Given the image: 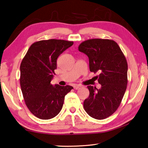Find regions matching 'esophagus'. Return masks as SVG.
<instances>
[{"label": "esophagus", "instance_id": "1", "mask_svg": "<svg viewBox=\"0 0 148 148\" xmlns=\"http://www.w3.org/2000/svg\"><path fill=\"white\" fill-rule=\"evenodd\" d=\"M81 87V85H75L74 86V89H79Z\"/></svg>", "mask_w": 148, "mask_h": 148}]
</instances>
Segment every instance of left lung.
I'll list each match as a JSON object with an SVG mask.
<instances>
[{
	"label": "left lung",
	"instance_id": "obj_1",
	"mask_svg": "<svg viewBox=\"0 0 148 148\" xmlns=\"http://www.w3.org/2000/svg\"><path fill=\"white\" fill-rule=\"evenodd\" d=\"M89 57L91 72L98 73L101 88L87 86L89 97L83 108L87 114L96 119L110 117L119 108L127 85V63L115 41L92 38L85 40L78 47Z\"/></svg>",
	"mask_w": 148,
	"mask_h": 148
}]
</instances>
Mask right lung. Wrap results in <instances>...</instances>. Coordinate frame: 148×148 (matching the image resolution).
I'll list each match as a JSON object with an SVG mask.
<instances>
[{
	"mask_svg": "<svg viewBox=\"0 0 148 148\" xmlns=\"http://www.w3.org/2000/svg\"><path fill=\"white\" fill-rule=\"evenodd\" d=\"M73 41L60 39L42 40L28 49L20 66V85L25 104L38 118L49 119L61 111L65 95L73 89L70 85L51 84L57 59Z\"/></svg>",
	"mask_w": 148,
	"mask_h": 148,
	"instance_id": "add662e5",
	"label": "right lung"
}]
</instances>
